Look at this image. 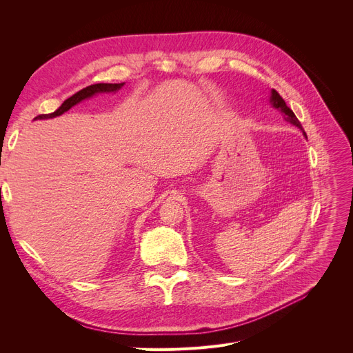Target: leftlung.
I'll list each match as a JSON object with an SVG mask.
<instances>
[{
    "label": "left lung",
    "mask_w": 353,
    "mask_h": 353,
    "mask_svg": "<svg viewBox=\"0 0 353 353\" xmlns=\"http://www.w3.org/2000/svg\"><path fill=\"white\" fill-rule=\"evenodd\" d=\"M270 104H272V107H274V108H277V110L281 111L283 119H285V121H288V123L296 125L298 128L303 130L301 121L298 120V117L294 116L293 111L286 105L285 100L281 97V94H279V92H277L276 90H272V91H270ZM303 136H306L305 132H303Z\"/></svg>",
    "instance_id": "1"
}]
</instances>
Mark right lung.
<instances>
[{
  "label": "right lung",
  "instance_id": "1",
  "mask_svg": "<svg viewBox=\"0 0 353 353\" xmlns=\"http://www.w3.org/2000/svg\"><path fill=\"white\" fill-rule=\"evenodd\" d=\"M123 85H124V83H120V84H108V83L91 84V85L77 91L76 94H72L70 99H67L57 110L54 111V113H51V114H40V116H37L34 120H46V119H54V117H57V116H61V114L65 113V111H68L71 107L81 103L83 100H87L90 97H92V96L100 94V92H116Z\"/></svg>",
  "mask_w": 353,
  "mask_h": 353
}]
</instances>
